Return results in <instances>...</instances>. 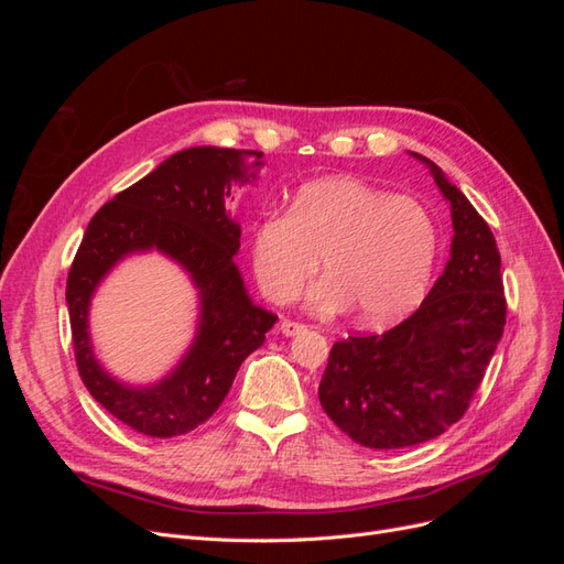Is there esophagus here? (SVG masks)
Returning a JSON list of instances; mask_svg holds the SVG:
<instances>
[{"label": "esophagus", "mask_w": 564, "mask_h": 564, "mask_svg": "<svg viewBox=\"0 0 564 564\" xmlns=\"http://www.w3.org/2000/svg\"><path fill=\"white\" fill-rule=\"evenodd\" d=\"M280 329H282V334H284V336H299V334H303V332H305V324L294 322V319H282Z\"/></svg>", "instance_id": "esophagus-1"}]
</instances>
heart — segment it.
Masks as SVG:
<instances>
[{
  "label": "heart",
  "mask_w": 564,
  "mask_h": 564,
  "mask_svg": "<svg viewBox=\"0 0 564 564\" xmlns=\"http://www.w3.org/2000/svg\"><path fill=\"white\" fill-rule=\"evenodd\" d=\"M327 272L313 308H355L357 319L386 324L402 317L429 289L437 228L409 195L352 176L301 185L286 212H268L251 230V268L268 301L292 303L319 265Z\"/></svg>",
  "instance_id": "heart-1"
}]
</instances>
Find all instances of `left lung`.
Masks as SVG:
<instances>
[{
	"label": "left lung",
	"mask_w": 564,
	"mask_h": 564,
	"mask_svg": "<svg viewBox=\"0 0 564 564\" xmlns=\"http://www.w3.org/2000/svg\"><path fill=\"white\" fill-rule=\"evenodd\" d=\"M416 158L452 204V259L398 327L336 340L319 383L327 416L371 449L421 445L464 416L506 327L501 253L487 220Z\"/></svg>",
	"instance_id": "left-lung-1"
}]
</instances>
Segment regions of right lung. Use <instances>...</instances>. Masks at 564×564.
<instances>
[{
	"label": "right lung",
	"instance_id": "add662e5",
	"mask_svg": "<svg viewBox=\"0 0 564 564\" xmlns=\"http://www.w3.org/2000/svg\"><path fill=\"white\" fill-rule=\"evenodd\" d=\"M261 158L259 150H181L106 202L82 237L65 286L77 371L91 395L135 433L176 437L207 421L226 400L237 369L278 322L245 292L235 265L242 230L226 212L230 187L249 181L247 169ZM145 248L164 250L192 272L203 319L196 346L172 378L152 389H129L95 362L86 313L105 272L122 254Z\"/></svg>",
	"mask_w": 564,
	"mask_h": 564
}]
</instances>
